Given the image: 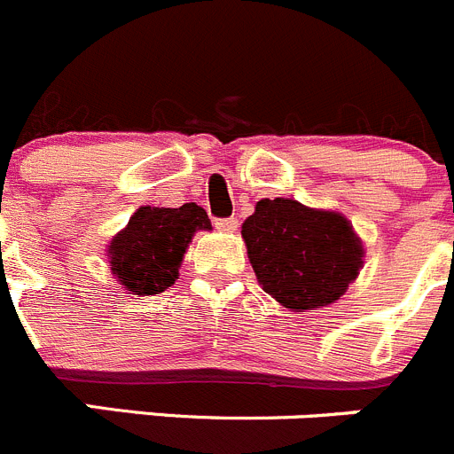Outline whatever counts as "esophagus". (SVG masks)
<instances>
[{
	"label": "esophagus",
	"mask_w": 454,
	"mask_h": 454,
	"mask_svg": "<svg viewBox=\"0 0 454 454\" xmlns=\"http://www.w3.org/2000/svg\"><path fill=\"white\" fill-rule=\"evenodd\" d=\"M215 226H217V231H222V232H235L239 223H237L235 217H231V219H217V222H215Z\"/></svg>",
	"instance_id": "obj_1"
}]
</instances>
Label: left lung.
<instances>
[{
	"mask_svg": "<svg viewBox=\"0 0 454 454\" xmlns=\"http://www.w3.org/2000/svg\"><path fill=\"white\" fill-rule=\"evenodd\" d=\"M262 289L289 311L340 300L363 269L365 247L345 215L295 199H262L241 223Z\"/></svg>",
	"mask_w": 454,
	"mask_h": 454,
	"instance_id": "8db88e82",
	"label": "left lung"
}]
</instances>
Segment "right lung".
Returning a JSON list of instances; mask_svg holds the SVG:
<instances>
[{"label": "right lung", "instance_id": "obj_1", "mask_svg": "<svg viewBox=\"0 0 454 454\" xmlns=\"http://www.w3.org/2000/svg\"><path fill=\"white\" fill-rule=\"evenodd\" d=\"M197 231H213L197 203L181 207L141 206L107 247L109 269L131 295H154L179 279L181 262Z\"/></svg>", "mask_w": 454, "mask_h": 454}]
</instances>
